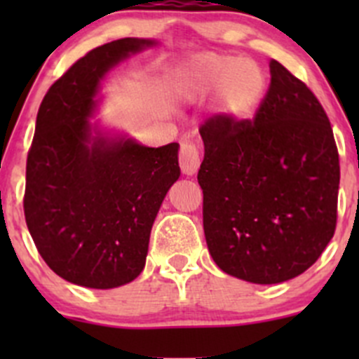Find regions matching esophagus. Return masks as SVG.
I'll return each mask as SVG.
<instances>
[{"instance_id": "34e87169", "label": "esophagus", "mask_w": 359, "mask_h": 359, "mask_svg": "<svg viewBox=\"0 0 359 359\" xmlns=\"http://www.w3.org/2000/svg\"><path fill=\"white\" fill-rule=\"evenodd\" d=\"M180 168L186 175H194L200 168V151L193 142H182L179 153Z\"/></svg>"}]
</instances>
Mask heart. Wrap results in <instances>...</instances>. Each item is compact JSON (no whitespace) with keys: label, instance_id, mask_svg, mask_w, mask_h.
<instances>
[{"label":"heart","instance_id":"obj_1","mask_svg":"<svg viewBox=\"0 0 359 359\" xmlns=\"http://www.w3.org/2000/svg\"><path fill=\"white\" fill-rule=\"evenodd\" d=\"M175 86L187 99L212 95L226 119L245 121L255 114L267 92V78L259 62L217 52L187 57L175 69Z\"/></svg>","mask_w":359,"mask_h":359}]
</instances>
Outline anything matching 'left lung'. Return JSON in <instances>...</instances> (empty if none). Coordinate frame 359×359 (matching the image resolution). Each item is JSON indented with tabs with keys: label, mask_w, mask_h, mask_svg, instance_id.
I'll use <instances>...</instances> for the list:
<instances>
[{
	"label": "left lung",
	"mask_w": 359,
	"mask_h": 359,
	"mask_svg": "<svg viewBox=\"0 0 359 359\" xmlns=\"http://www.w3.org/2000/svg\"><path fill=\"white\" fill-rule=\"evenodd\" d=\"M250 121L201 125L203 229L224 273L259 285L309 269L334 238L340 166L334 132L306 83L271 60Z\"/></svg>",
	"instance_id": "8db88e82"
}]
</instances>
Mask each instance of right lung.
Instances as JSON below:
<instances>
[{"mask_svg": "<svg viewBox=\"0 0 359 359\" xmlns=\"http://www.w3.org/2000/svg\"><path fill=\"white\" fill-rule=\"evenodd\" d=\"M153 39L106 43L46 92L25 168L24 213L39 255L69 283L121 287L142 273L151 227L179 179V144L146 147L90 118L100 79Z\"/></svg>", "mask_w": 359, "mask_h": 359, "instance_id": "obj_1", "label": "right lung"}]
</instances>
